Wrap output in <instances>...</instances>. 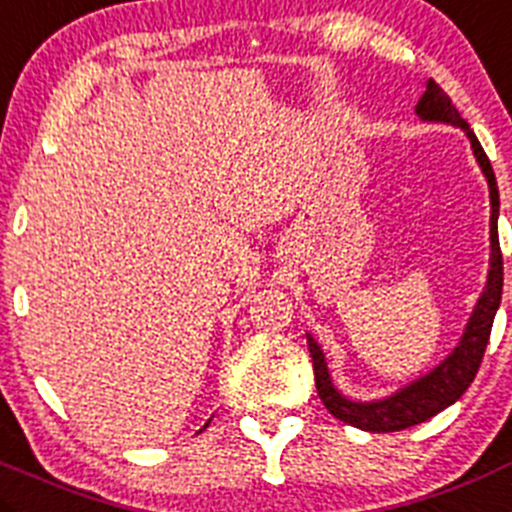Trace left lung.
<instances>
[{
  "label": "left lung",
  "mask_w": 512,
  "mask_h": 512,
  "mask_svg": "<svg viewBox=\"0 0 512 512\" xmlns=\"http://www.w3.org/2000/svg\"><path fill=\"white\" fill-rule=\"evenodd\" d=\"M417 115L430 123H450L457 128L465 130L470 138L472 153L478 158L480 168H483L485 178L490 186V271H488V284L485 291L480 294L475 311H472L470 321L465 326L460 344L452 349L450 357L442 364H437L430 374L420 377L417 382L407 384L392 397L377 399V402H354L347 399L337 387L332 384L329 369H326L324 352L319 344L311 337H306L309 344L311 362H314V377H316V392H319L321 402L337 420L347 422V425L359 427L367 432H397L407 430L412 425L430 420L437 412L450 407L452 402L465 394L470 382L478 374L480 362H483L485 347H488L490 329H493L495 311L500 306V296H503V253H500L498 241V213H500V196H498V183H495L493 165H490L488 155H485L483 145L478 143L475 133L470 125L460 118L457 107L452 105L450 97L442 92V87L435 80L427 82L425 95L417 102Z\"/></svg>",
  "instance_id": "1"
}]
</instances>
